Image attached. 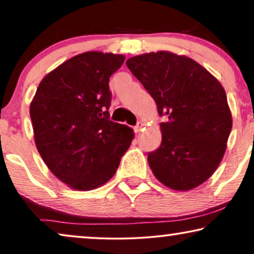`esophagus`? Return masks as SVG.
<instances>
[{
    "label": "esophagus",
    "mask_w": 254,
    "mask_h": 254,
    "mask_svg": "<svg viewBox=\"0 0 254 254\" xmlns=\"http://www.w3.org/2000/svg\"><path fill=\"white\" fill-rule=\"evenodd\" d=\"M143 126H144V124L142 123V121H138V123L136 124V126L134 127V131L135 133H138V131H140L142 128H143Z\"/></svg>",
    "instance_id": "34e87169"
}]
</instances>
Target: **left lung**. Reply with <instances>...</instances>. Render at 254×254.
Segmentation results:
<instances>
[{
    "mask_svg": "<svg viewBox=\"0 0 254 254\" xmlns=\"http://www.w3.org/2000/svg\"><path fill=\"white\" fill-rule=\"evenodd\" d=\"M126 64L164 117L162 143L148 154L152 173L169 189H195L227 149L232 118L223 86L197 62L171 52L137 55Z\"/></svg>",
    "mask_w": 254,
    "mask_h": 254,
    "instance_id": "8db88e82",
    "label": "left lung"
}]
</instances>
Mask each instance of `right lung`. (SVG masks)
Returning <instances> with one entry per match:
<instances>
[{"label": "right lung", "instance_id": "obj_1", "mask_svg": "<svg viewBox=\"0 0 254 254\" xmlns=\"http://www.w3.org/2000/svg\"><path fill=\"white\" fill-rule=\"evenodd\" d=\"M121 54L85 52L47 74L30 105L34 141L52 173L77 190L104 185L116 173L134 137L110 120L109 81Z\"/></svg>", "mask_w": 254, "mask_h": 254}]
</instances>
